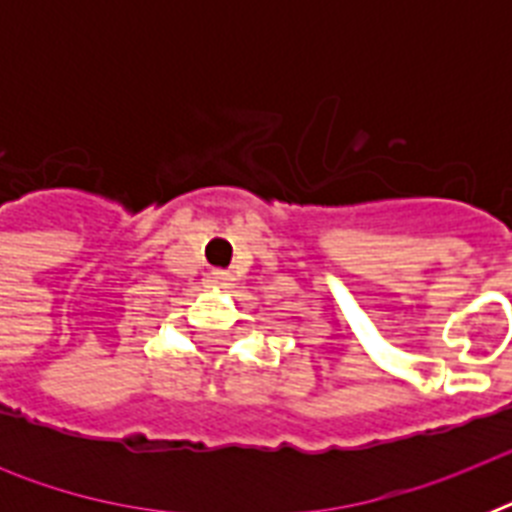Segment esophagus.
Instances as JSON below:
<instances>
[{"label":"esophagus","instance_id":"34e87169","mask_svg":"<svg viewBox=\"0 0 512 512\" xmlns=\"http://www.w3.org/2000/svg\"><path fill=\"white\" fill-rule=\"evenodd\" d=\"M207 281L209 284H212V287L215 289H228L231 287V281H233V276L231 273H225V271H212L207 276Z\"/></svg>","mask_w":512,"mask_h":512}]
</instances>
